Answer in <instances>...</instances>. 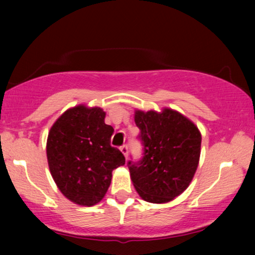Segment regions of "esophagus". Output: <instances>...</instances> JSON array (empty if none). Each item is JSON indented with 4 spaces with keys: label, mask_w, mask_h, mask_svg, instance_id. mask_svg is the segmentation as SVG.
<instances>
[{
    "label": "esophagus",
    "mask_w": 255,
    "mask_h": 255,
    "mask_svg": "<svg viewBox=\"0 0 255 255\" xmlns=\"http://www.w3.org/2000/svg\"><path fill=\"white\" fill-rule=\"evenodd\" d=\"M121 152L123 153L124 154V156L125 158H128V145H123V146H121Z\"/></svg>",
    "instance_id": "34e87169"
}]
</instances>
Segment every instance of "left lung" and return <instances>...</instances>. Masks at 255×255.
<instances>
[{"label": "left lung", "instance_id": "8db88e82", "mask_svg": "<svg viewBox=\"0 0 255 255\" xmlns=\"http://www.w3.org/2000/svg\"><path fill=\"white\" fill-rule=\"evenodd\" d=\"M135 125L144 147L139 161H128L131 180L142 200L166 203L179 196L193 180L202 137L193 122L172 109L137 110Z\"/></svg>", "mask_w": 255, "mask_h": 255}]
</instances>
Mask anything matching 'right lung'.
Instances as JSON below:
<instances>
[{"instance_id": "add662e5", "label": "right lung", "mask_w": 255, "mask_h": 255, "mask_svg": "<svg viewBox=\"0 0 255 255\" xmlns=\"http://www.w3.org/2000/svg\"><path fill=\"white\" fill-rule=\"evenodd\" d=\"M101 108L78 106L65 111L48 132L46 154L59 190L79 205L92 207L102 200L113 170L125 158L110 145L114 128L104 123Z\"/></svg>"}]
</instances>
